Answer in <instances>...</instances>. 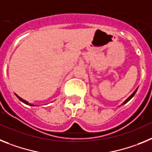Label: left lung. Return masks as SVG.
I'll return each instance as SVG.
<instances>
[{"label":"left lung","mask_w":152,"mask_h":152,"mask_svg":"<svg viewBox=\"0 0 152 152\" xmlns=\"http://www.w3.org/2000/svg\"><path fill=\"white\" fill-rule=\"evenodd\" d=\"M137 89H138V88H137V89H135V90H134V92H133V93H132V95H131V96H129V98H128V99H126V100H125V102H124L123 103H122V105H124V104H125V103H126V102H129V100H130V99H132V98L133 96H134V94H135V92H136Z\"/></svg>","instance_id":"left-lung-1"}]
</instances>
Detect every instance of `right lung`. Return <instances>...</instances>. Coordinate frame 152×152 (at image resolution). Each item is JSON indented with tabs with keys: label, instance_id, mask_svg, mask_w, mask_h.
I'll use <instances>...</instances> for the list:
<instances>
[{
	"label": "right lung",
	"instance_id": "1",
	"mask_svg": "<svg viewBox=\"0 0 152 152\" xmlns=\"http://www.w3.org/2000/svg\"><path fill=\"white\" fill-rule=\"evenodd\" d=\"M15 95H16V96H17V97H18V99H19L20 101H21V102H23V103L27 104V105H30V106H36V105H34V104L30 103V102H28L26 101V100H24V99H22V98H20V96H18L17 94H15Z\"/></svg>",
	"mask_w": 152,
	"mask_h": 152
}]
</instances>
